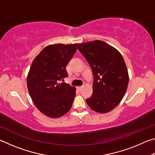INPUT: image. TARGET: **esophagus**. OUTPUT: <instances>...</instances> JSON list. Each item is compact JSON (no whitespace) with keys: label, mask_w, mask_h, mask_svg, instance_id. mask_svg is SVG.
Instances as JSON below:
<instances>
[{"label":"esophagus","mask_w":155,"mask_h":155,"mask_svg":"<svg viewBox=\"0 0 155 155\" xmlns=\"http://www.w3.org/2000/svg\"><path fill=\"white\" fill-rule=\"evenodd\" d=\"M83 88V86H79V87H78V90L81 91V90H82Z\"/></svg>","instance_id":"34e87169"}]
</instances>
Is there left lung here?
<instances>
[{"instance_id":"obj_1","label":"left lung","mask_w":155,"mask_h":155,"mask_svg":"<svg viewBox=\"0 0 155 155\" xmlns=\"http://www.w3.org/2000/svg\"><path fill=\"white\" fill-rule=\"evenodd\" d=\"M77 48L94 74L93 93L86 102L94 111L106 114L118 105L127 90L124 60L117 50L101 40L77 44Z\"/></svg>"}]
</instances>
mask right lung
I'll return each instance as SVG.
<instances>
[{"mask_svg":"<svg viewBox=\"0 0 155 155\" xmlns=\"http://www.w3.org/2000/svg\"><path fill=\"white\" fill-rule=\"evenodd\" d=\"M77 44H57L45 47L31 64L27 76L28 93L37 108L46 116L57 118L70 111L76 87L59 81L68 77L65 67Z\"/></svg>","mask_w":155,"mask_h":155,"instance_id":"1","label":"right lung"}]
</instances>
